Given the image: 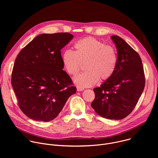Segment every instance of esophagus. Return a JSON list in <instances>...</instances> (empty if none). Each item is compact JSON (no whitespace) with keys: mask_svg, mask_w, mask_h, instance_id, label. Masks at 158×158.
<instances>
[{"mask_svg":"<svg viewBox=\"0 0 158 158\" xmlns=\"http://www.w3.org/2000/svg\"><path fill=\"white\" fill-rule=\"evenodd\" d=\"M84 89L83 88V87H80V86H77V91H83Z\"/></svg>","mask_w":158,"mask_h":158,"instance_id":"1","label":"esophagus"}]
</instances>
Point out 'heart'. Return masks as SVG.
Instances as JSON below:
<instances>
[{
	"mask_svg": "<svg viewBox=\"0 0 158 158\" xmlns=\"http://www.w3.org/2000/svg\"><path fill=\"white\" fill-rule=\"evenodd\" d=\"M75 51L65 50L62 60L67 73L76 76L84 64L85 71L74 78V82L81 87H91L99 79H110L114 73L118 63L117 51L114 47L94 37H89L77 41Z\"/></svg>",
	"mask_w": 158,
	"mask_h": 158,
	"instance_id": "heart-1",
	"label": "heart"
}]
</instances>
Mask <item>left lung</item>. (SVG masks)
Listing matches in <instances>:
<instances>
[{
    "instance_id": "left-lung-1",
    "label": "left lung",
    "mask_w": 158,
    "mask_h": 158,
    "mask_svg": "<svg viewBox=\"0 0 158 158\" xmlns=\"http://www.w3.org/2000/svg\"><path fill=\"white\" fill-rule=\"evenodd\" d=\"M118 51V63L112 77L94 89L92 107L100 116L119 120L133 110L145 85L141 59L122 38L111 36Z\"/></svg>"
}]
</instances>
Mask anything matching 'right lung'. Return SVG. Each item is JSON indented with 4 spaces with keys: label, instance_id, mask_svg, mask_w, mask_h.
Returning <instances> with one entry per match:
<instances>
[{
    "label": "right lung",
    "instance_id": "right-lung-1",
    "mask_svg": "<svg viewBox=\"0 0 158 158\" xmlns=\"http://www.w3.org/2000/svg\"><path fill=\"white\" fill-rule=\"evenodd\" d=\"M74 36L67 32L42 34L18 54L11 83L21 110L29 118L48 122L55 119L76 87L63 71L60 50Z\"/></svg>",
    "mask_w": 158,
    "mask_h": 158
}]
</instances>
